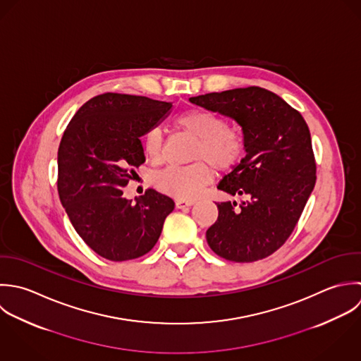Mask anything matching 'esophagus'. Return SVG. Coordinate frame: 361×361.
<instances>
[{"mask_svg":"<svg viewBox=\"0 0 361 361\" xmlns=\"http://www.w3.org/2000/svg\"><path fill=\"white\" fill-rule=\"evenodd\" d=\"M192 204H193V202H190V200H176V202H175V206H176L178 209L189 207V206H192Z\"/></svg>","mask_w":361,"mask_h":361,"instance_id":"34e87169","label":"esophagus"}]
</instances>
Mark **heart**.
I'll use <instances>...</instances> for the list:
<instances>
[{"label":"heart","instance_id":"obj_1","mask_svg":"<svg viewBox=\"0 0 361 361\" xmlns=\"http://www.w3.org/2000/svg\"><path fill=\"white\" fill-rule=\"evenodd\" d=\"M175 124L197 140L189 166L168 168L155 176V186L165 195L179 200H192L212 182V171L227 172L234 169L242 159L246 148L243 135L230 130L226 118L204 109H192L179 115ZM145 155L154 164L164 159V137L159 128H149L142 137Z\"/></svg>","mask_w":361,"mask_h":361}]
</instances>
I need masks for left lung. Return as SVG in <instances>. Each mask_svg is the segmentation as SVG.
I'll return each instance as SVG.
<instances>
[{
	"instance_id": "obj_1",
	"label": "left lung",
	"mask_w": 361,
	"mask_h": 361,
	"mask_svg": "<svg viewBox=\"0 0 361 361\" xmlns=\"http://www.w3.org/2000/svg\"><path fill=\"white\" fill-rule=\"evenodd\" d=\"M189 101L237 121L246 142V155L217 186L245 200L216 203L219 217L206 233L207 243L231 262L267 257L291 235L315 186L308 126L279 95L259 87Z\"/></svg>"
}]
</instances>
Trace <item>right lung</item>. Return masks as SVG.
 Here are the masks:
<instances>
[{"instance_id":"right-lung-1","label":"right lung","mask_w":361,"mask_h":361,"mask_svg":"<svg viewBox=\"0 0 361 361\" xmlns=\"http://www.w3.org/2000/svg\"><path fill=\"white\" fill-rule=\"evenodd\" d=\"M171 108V102L108 92L84 104L63 134L60 202L77 234L105 259L123 262L149 252L175 207L154 189L135 202L121 190L145 162L141 137Z\"/></svg>"}]
</instances>
